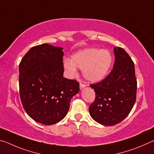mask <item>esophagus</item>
I'll list each match as a JSON object with an SVG mask.
<instances>
[{
    "instance_id": "esophagus-1",
    "label": "esophagus",
    "mask_w": 154,
    "mask_h": 154,
    "mask_svg": "<svg viewBox=\"0 0 154 154\" xmlns=\"http://www.w3.org/2000/svg\"><path fill=\"white\" fill-rule=\"evenodd\" d=\"M79 87H80V89L82 90V89H83V88H85V84H83V83H82V82L80 83V84H79Z\"/></svg>"
}]
</instances>
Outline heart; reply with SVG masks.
I'll return each instance as SVG.
<instances>
[{
    "mask_svg": "<svg viewBox=\"0 0 154 154\" xmlns=\"http://www.w3.org/2000/svg\"><path fill=\"white\" fill-rule=\"evenodd\" d=\"M112 63L113 57L108 50L87 49L73 54L71 60H65L64 66L71 75L76 73V67L82 69L85 79L92 82H97L106 77Z\"/></svg>",
    "mask_w": 154,
    "mask_h": 154,
    "instance_id": "obj_1",
    "label": "heart"
}]
</instances>
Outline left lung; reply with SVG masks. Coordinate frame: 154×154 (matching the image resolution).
Wrapping results in <instances>:
<instances>
[{"instance_id": "1", "label": "left lung", "mask_w": 154, "mask_h": 154, "mask_svg": "<svg viewBox=\"0 0 154 154\" xmlns=\"http://www.w3.org/2000/svg\"><path fill=\"white\" fill-rule=\"evenodd\" d=\"M113 69L103 80L90 85L96 93L90 114L99 124L113 126L128 116L136 102L134 64L123 48H114Z\"/></svg>"}]
</instances>
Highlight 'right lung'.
Returning <instances> with one entry per match:
<instances>
[{
  "label": "right lung",
  "instance_id": "right-lung-1",
  "mask_svg": "<svg viewBox=\"0 0 154 154\" xmlns=\"http://www.w3.org/2000/svg\"><path fill=\"white\" fill-rule=\"evenodd\" d=\"M62 48L47 43L33 47L19 65L20 96L23 107L38 123L51 125L69 111L79 83L64 78Z\"/></svg>",
  "mask_w": 154,
  "mask_h": 154
}]
</instances>
